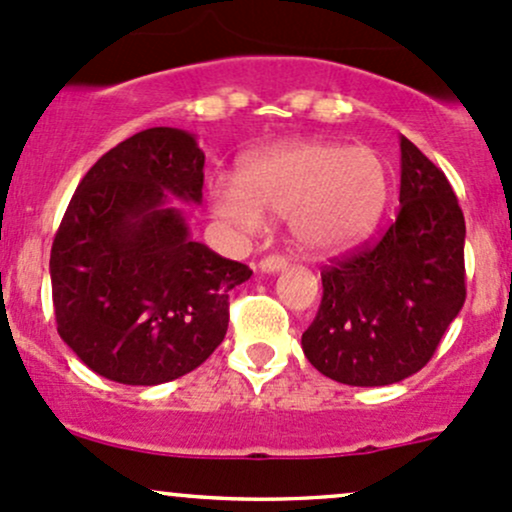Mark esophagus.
<instances>
[{"mask_svg": "<svg viewBox=\"0 0 512 512\" xmlns=\"http://www.w3.org/2000/svg\"><path fill=\"white\" fill-rule=\"evenodd\" d=\"M284 267H286V257H282V255H267L260 260V269L265 274H274Z\"/></svg>", "mask_w": 512, "mask_h": 512, "instance_id": "obj_1", "label": "esophagus"}]
</instances>
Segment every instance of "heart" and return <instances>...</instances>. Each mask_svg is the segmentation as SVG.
<instances>
[{"instance_id":"heart-1","label":"heart","mask_w":512,"mask_h":512,"mask_svg":"<svg viewBox=\"0 0 512 512\" xmlns=\"http://www.w3.org/2000/svg\"><path fill=\"white\" fill-rule=\"evenodd\" d=\"M211 209L223 226L257 233L269 216L289 218L306 252H338L362 240L379 221L389 172L369 145L296 140L245 162L238 177L211 179Z\"/></svg>"}]
</instances>
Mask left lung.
<instances>
[{
  "label": "left lung",
  "mask_w": 512,
  "mask_h": 512,
  "mask_svg": "<svg viewBox=\"0 0 512 512\" xmlns=\"http://www.w3.org/2000/svg\"><path fill=\"white\" fill-rule=\"evenodd\" d=\"M396 221L333 257L303 355L347 386H389L425 367L466 299L464 213L445 172L401 136Z\"/></svg>",
  "instance_id": "1"
}]
</instances>
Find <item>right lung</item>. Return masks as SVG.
<instances>
[{"label":"right lung","mask_w":512,"mask_h":512,"mask_svg":"<svg viewBox=\"0 0 512 512\" xmlns=\"http://www.w3.org/2000/svg\"><path fill=\"white\" fill-rule=\"evenodd\" d=\"M192 133L148 128L82 177L50 250L60 338L92 372L155 386L204 364L228 330V294L252 269L189 238L170 194L201 204Z\"/></svg>","instance_id":"right-lung-1"}]
</instances>
